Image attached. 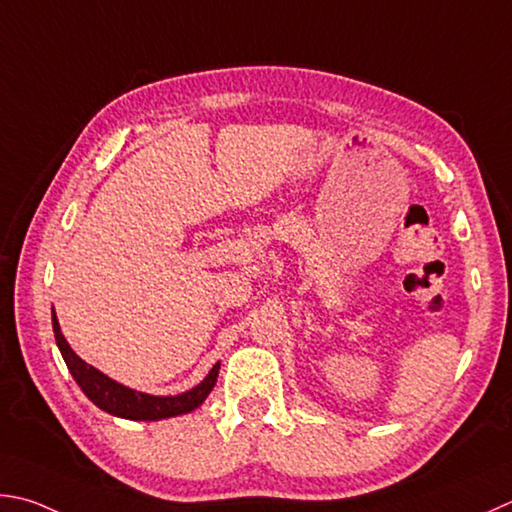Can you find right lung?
I'll return each mask as SVG.
<instances>
[{"instance_id": "obj_1", "label": "right lung", "mask_w": 512, "mask_h": 512, "mask_svg": "<svg viewBox=\"0 0 512 512\" xmlns=\"http://www.w3.org/2000/svg\"><path fill=\"white\" fill-rule=\"evenodd\" d=\"M53 332H55V343L60 347L62 359L66 363V368H69V372L73 374L75 383L80 385L82 392L95 403V406L113 414V417L131 419V421H160V419L178 417V414H187L205 403L209 392L214 390V385L218 381L220 363H216L214 368L209 370V374L196 385V388L180 392L176 397H156V394L138 392L118 381H113L111 376H106L98 368H93V365L82 361L80 356L71 350V345L66 343L64 334L60 330V323H57L55 310H53Z\"/></svg>"}]
</instances>
